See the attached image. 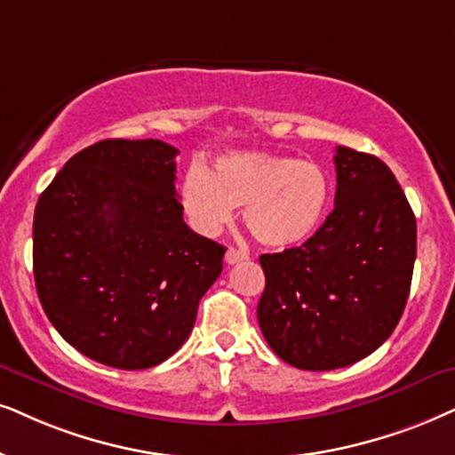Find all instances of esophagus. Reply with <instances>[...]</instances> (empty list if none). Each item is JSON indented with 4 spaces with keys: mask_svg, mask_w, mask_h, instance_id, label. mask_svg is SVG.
I'll return each instance as SVG.
<instances>
[{
    "mask_svg": "<svg viewBox=\"0 0 455 455\" xmlns=\"http://www.w3.org/2000/svg\"><path fill=\"white\" fill-rule=\"evenodd\" d=\"M243 258H247L245 251H241V250H235V247H228V250H227V254H224V262H227V264H235V262L243 260Z\"/></svg>",
    "mask_w": 455,
    "mask_h": 455,
    "instance_id": "esophagus-1",
    "label": "esophagus"
}]
</instances>
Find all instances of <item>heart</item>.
Segmentation results:
<instances>
[{"label":"heart","mask_w":455,"mask_h":455,"mask_svg":"<svg viewBox=\"0 0 455 455\" xmlns=\"http://www.w3.org/2000/svg\"><path fill=\"white\" fill-rule=\"evenodd\" d=\"M330 178L315 161L267 151H233L208 172L193 164L180 204L195 231L214 237L243 205V222L260 243L294 247L319 228L330 204Z\"/></svg>","instance_id":"obj_1"}]
</instances>
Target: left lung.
Listing matches in <instances>:
<instances>
[{"label":"left lung","instance_id":"left-lung-1","mask_svg":"<svg viewBox=\"0 0 455 455\" xmlns=\"http://www.w3.org/2000/svg\"><path fill=\"white\" fill-rule=\"evenodd\" d=\"M336 199L300 247L262 254L264 340L308 371L353 365L399 323L416 262V216L384 161L338 147Z\"/></svg>","mask_w":455,"mask_h":455}]
</instances>
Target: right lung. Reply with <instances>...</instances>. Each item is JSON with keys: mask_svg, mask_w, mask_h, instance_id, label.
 Returning a JSON list of instances; mask_svg holds the SVG:
<instances>
[{"mask_svg": "<svg viewBox=\"0 0 455 455\" xmlns=\"http://www.w3.org/2000/svg\"><path fill=\"white\" fill-rule=\"evenodd\" d=\"M178 148L100 140L39 195V302L79 353L117 370L164 363L185 344L227 247L193 233L176 197Z\"/></svg>", "mask_w": 455, "mask_h": 455, "instance_id": "right-lung-1", "label": "right lung"}]
</instances>
